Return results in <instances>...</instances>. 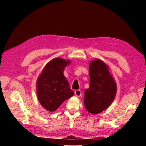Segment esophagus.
<instances>
[{
	"instance_id": "obj_1",
	"label": "esophagus",
	"mask_w": 146,
	"mask_h": 146,
	"mask_svg": "<svg viewBox=\"0 0 146 146\" xmlns=\"http://www.w3.org/2000/svg\"><path fill=\"white\" fill-rule=\"evenodd\" d=\"M75 95L76 96V97H80L81 95H82V92H81V91L80 90H76L75 91Z\"/></svg>"
}]
</instances>
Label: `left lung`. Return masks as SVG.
Segmentation results:
<instances>
[{"mask_svg":"<svg viewBox=\"0 0 146 146\" xmlns=\"http://www.w3.org/2000/svg\"><path fill=\"white\" fill-rule=\"evenodd\" d=\"M90 88L84 92L85 107L92 114H98L107 109L114 100L117 84L107 65L100 59L90 63Z\"/></svg>","mask_w":146,"mask_h":146,"instance_id":"obj_1","label":"left lung"}]
</instances>
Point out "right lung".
<instances>
[{"label":"right lung","instance_id":"1","mask_svg":"<svg viewBox=\"0 0 146 146\" xmlns=\"http://www.w3.org/2000/svg\"><path fill=\"white\" fill-rule=\"evenodd\" d=\"M70 64L69 60L53 58L46 64L38 76L36 81L38 100L48 111H55L64 101L74 95L63 73Z\"/></svg>","mask_w":146,"mask_h":146}]
</instances>
